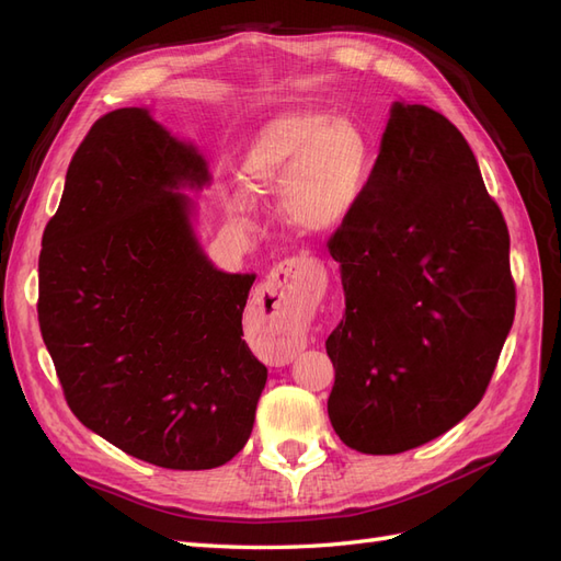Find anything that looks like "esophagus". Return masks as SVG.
Returning a JSON list of instances; mask_svg holds the SVG:
<instances>
[{"mask_svg":"<svg viewBox=\"0 0 561 561\" xmlns=\"http://www.w3.org/2000/svg\"><path fill=\"white\" fill-rule=\"evenodd\" d=\"M322 295V280L307 260H285L264 283V328L285 353H297L307 344L309 318Z\"/></svg>","mask_w":561,"mask_h":561,"instance_id":"34e87169","label":"esophagus"}]
</instances>
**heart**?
Instances as JSON below:
<instances>
[{"mask_svg": "<svg viewBox=\"0 0 561 561\" xmlns=\"http://www.w3.org/2000/svg\"><path fill=\"white\" fill-rule=\"evenodd\" d=\"M369 173L363 133L344 118L283 114L254 138L241 168L248 194L278 198L285 217L309 233L339 227L358 206Z\"/></svg>", "mask_w": 561, "mask_h": 561, "instance_id": "heart-1", "label": "heart"}]
</instances>
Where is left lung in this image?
<instances>
[{"label": "left lung", "instance_id": "obj_1", "mask_svg": "<svg viewBox=\"0 0 561 561\" xmlns=\"http://www.w3.org/2000/svg\"><path fill=\"white\" fill-rule=\"evenodd\" d=\"M328 248L346 297L325 342L334 433L363 454L431 443L478 407L515 318L511 236L461 130L396 103Z\"/></svg>", "mask_w": 561, "mask_h": 561}]
</instances>
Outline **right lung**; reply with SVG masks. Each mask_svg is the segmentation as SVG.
Here are the masks:
<instances>
[{
    "label": "right lung",
    "mask_w": 561,
    "mask_h": 561,
    "mask_svg": "<svg viewBox=\"0 0 561 561\" xmlns=\"http://www.w3.org/2000/svg\"><path fill=\"white\" fill-rule=\"evenodd\" d=\"M206 159L142 107L100 116L67 168L39 254V328L83 426L171 470H208L252 433L266 367L243 342L254 274L201 250Z\"/></svg>",
    "instance_id": "right-lung-1"
}]
</instances>
